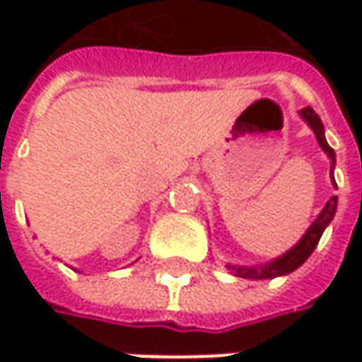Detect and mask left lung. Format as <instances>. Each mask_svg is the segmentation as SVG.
I'll return each instance as SVG.
<instances>
[{
    "label": "left lung",
    "mask_w": 362,
    "mask_h": 362,
    "mask_svg": "<svg viewBox=\"0 0 362 362\" xmlns=\"http://www.w3.org/2000/svg\"><path fill=\"white\" fill-rule=\"evenodd\" d=\"M300 117H302L304 122L313 129L318 145H320V148L328 155V159H330V179H332V185L337 187V183H334L337 155H334V151L328 146L327 139H325L322 120H320V117L314 112L310 106L302 108V110H300ZM337 203H339V197L332 195L327 202V205L322 207V211L318 214V217L313 221V226H310V228L306 230V233L300 238V242L296 243L294 247H290V250H288L286 254H282L280 257L270 259L268 264H259V266H233V264H228V270H230L233 276H238V278H247V280H270V278H278V276H286V274L294 272L310 257V254L314 252V247L318 245L322 233H325V230L328 228V223L332 221V217L337 214Z\"/></svg>",
    "instance_id": "1"
}]
</instances>
